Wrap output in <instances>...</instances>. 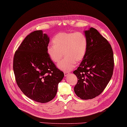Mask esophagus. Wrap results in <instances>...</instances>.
<instances>
[{
  "label": "esophagus",
  "mask_w": 127,
  "mask_h": 127,
  "mask_svg": "<svg viewBox=\"0 0 127 127\" xmlns=\"http://www.w3.org/2000/svg\"><path fill=\"white\" fill-rule=\"evenodd\" d=\"M64 74L65 76H67V74H69V73L67 72H64Z\"/></svg>",
  "instance_id": "obj_1"
}]
</instances>
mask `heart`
<instances>
[{"mask_svg": "<svg viewBox=\"0 0 127 127\" xmlns=\"http://www.w3.org/2000/svg\"><path fill=\"white\" fill-rule=\"evenodd\" d=\"M53 43L48 46L47 53L55 63L62 60L64 54L65 57L58 64V67L66 72L73 69L76 63L84 59L88 45L86 35L78 32H59L55 35Z\"/></svg>", "mask_w": 127, "mask_h": 127, "instance_id": "obj_1", "label": "heart"}]
</instances>
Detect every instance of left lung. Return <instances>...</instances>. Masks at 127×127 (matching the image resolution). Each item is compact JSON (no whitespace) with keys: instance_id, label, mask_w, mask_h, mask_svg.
I'll return each instance as SVG.
<instances>
[{"instance_id":"8db88e82","label":"left lung","mask_w":127,"mask_h":127,"mask_svg":"<svg viewBox=\"0 0 127 127\" xmlns=\"http://www.w3.org/2000/svg\"><path fill=\"white\" fill-rule=\"evenodd\" d=\"M88 45L85 57L73 73L78 82L76 95L83 100L95 98L101 93L112 77L114 62L108 41L96 29L85 31Z\"/></svg>"}]
</instances>
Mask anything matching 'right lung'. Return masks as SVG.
Returning a JSON list of instances; mask_svg holds the SVG:
<instances>
[{"label": "right lung", "instance_id": "obj_1", "mask_svg": "<svg viewBox=\"0 0 127 127\" xmlns=\"http://www.w3.org/2000/svg\"><path fill=\"white\" fill-rule=\"evenodd\" d=\"M49 38L41 30L28 35L13 58L15 80L29 98L46 103L56 96L64 73L56 66L47 53Z\"/></svg>", "mask_w": 127, "mask_h": 127}]
</instances>
